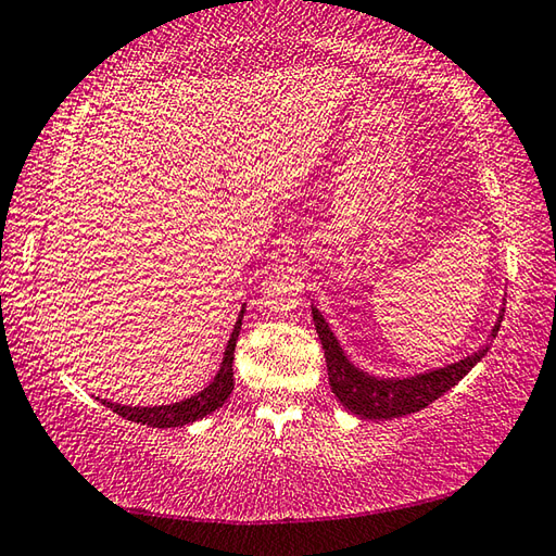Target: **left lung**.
Returning <instances> with one entry per match:
<instances>
[{
	"instance_id": "obj_1",
	"label": "left lung",
	"mask_w": 556,
	"mask_h": 556,
	"mask_svg": "<svg viewBox=\"0 0 556 556\" xmlns=\"http://www.w3.org/2000/svg\"><path fill=\"white\" fill-rule=\"evenodd\" d=\"M503 312L505 304L501 306V314H497L485 343L470 355L460 357V361L448 363L444 368L404 375V378H382V375H372L368 370L357 368L351 357L345 355L341 341H338L336 333L331 331V326H328L324 314L312 304L314 326L318 338H321L326 355L328 384H331L338 402H341L348 412H353L363 419H394L429 407L431 402L448 392L456 382L464 380L473 365L481 363V357L488 353V348H491L495 333L501 331Z\"/></svg>"
}]
</instances>
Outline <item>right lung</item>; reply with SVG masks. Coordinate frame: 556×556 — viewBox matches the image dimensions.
Wrapping results in <instances>:
<instances>
[{
  "instance_id": "1",
  "label": "right lung",
  "mask_w": 556,
  "mask_h": 556,
  "mask_svg": "<svg viewBox=\"0 0 556 556\" xmlns=\"http://www.w3.org/2000/svg\"><path fill=\"white\" fill-rule=\"evenodd\" d=\"M242 314H244V306L240 308L238 321H235V326H232V333L228 338V345H225L223 363H220L218 372H215V378L205 384L201 392H195V394H191V397H186L181 402L159 404V407H131V404H117V402H105V400H102V404H105V407H110L115 414H119V417L137 421V425L156 427V429H174V427L193 425L195 419H203L205 414H211L218 407H223L235 388L232 357H235V343H238V336H240Z\"/></svg>"
}]
</instances>
